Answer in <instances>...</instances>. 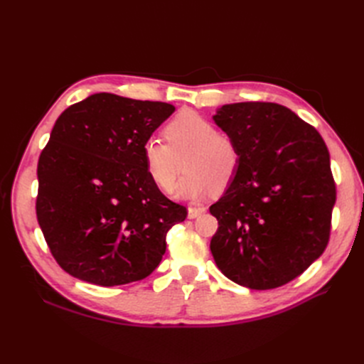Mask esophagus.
<instances>
[{
  "label": "esophagus",
  "mask_w": 364,
  "mask_h": 364,
  "mask_svg": "<svg viewBox=\"0 0 364 364\" xmlns=\"http://www.w3.org/2000/svg\"><path fill=\"white\" fill-rule=\"evenodd\" d=\"M205 211H206L205 206H190L188 208V217L190 218H196V217L202 215Z\"/></svg>",
  "instance_id": "esophagus-1"
}]
</instances>
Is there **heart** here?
<instances>
[{
  "label": "heart",
  "instance_id": "heart-1",
  "mask_svg": "<svg viewBox=\"0 0 364 364\" xmlns=\"http://www.w3.org/2000/svg\"><path fill=\"white\" fill-rule=\"evenodd\" d=\"M164 138L167 145L149 138L142 146L144 168L159 190L174 188L182 159L188 171L178 188L182 197H199L213 188L222 191L235 179L241 164L238 144L202 115L179 112L165 126Z\"/></svg>",
  "mask_w": 364,
  "mask_h": 364
}]
</instances>
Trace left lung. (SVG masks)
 <instances>
[{"instance_id":"obj_1","label":"left lung","mask_w":364,"mask_h":364,"mask_svg":"<svg viewBox=\"0 0 364 364\" xmlns=\"http://www.w3.org/2000/svg\"><path fill=\"white\" fill-rule=\"evenodd\" d=\"M214 121L240 147L232 183L209 211L217 267L243 287L270 290L302 274L331 234L336 182L321 134L289 107L222 106Z\"/></svg>"}]
</instances>
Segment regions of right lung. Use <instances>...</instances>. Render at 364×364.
I'll use <instances>...</instances> for the list:
<instances>
[{
  "label": "right lung",
  "instance_id": "add662e5",
  "mask_svg": "<svg viewBox=\"0 0 364 364\" xmlns=\"http://www.w3.org/2000/svg\"><path fill=\"white\" fill-rule=\"evenodd\" d=\"M174 106L100 92L65 109L38 162L36 217L71 277L115 287L147 278L186 208L144 168L142 146Z\"/></svg>",
  "mask_w": 364,
  "mask_h": 364
}]
</instances>
